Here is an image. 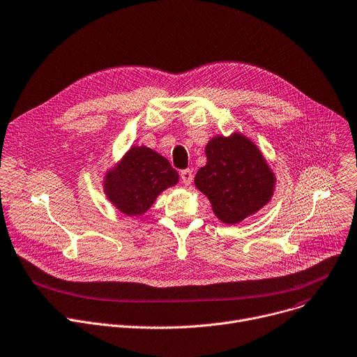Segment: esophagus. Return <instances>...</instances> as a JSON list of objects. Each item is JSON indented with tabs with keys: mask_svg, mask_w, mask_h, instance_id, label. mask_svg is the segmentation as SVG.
<instances>
[{
	"mask_svg": "<svg viewBox=\"0 0 357 357\" xmlns=\"http://www.w3.org/2000/svg\"><path fill=\"white\" fill-rule=\"evenodd\" d=\"M181 179H182V182H183L185 185H189V183L192 182V179H193L192 171H190V169H183V171H181Z\"/></svg>",
	"mask_w": 357,
	"mask_h": 357,
	"instance_id": "obj_1",
	"label": "esophagus"
}]
</instances>
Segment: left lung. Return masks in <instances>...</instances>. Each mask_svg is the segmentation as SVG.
Returning a JSON list of instances; mask_svg holds the SVG:
<instances>
[{"label":"left lung","instance_id":"left-lung-1","mask_svg":"<svg viewBox=\"0 0 357 357\" xmlns=\"http://www.w3.org/2000/svg\"><path fill=\"white\" fill-rule=\"evenodd\" d=\"M205 152L206 165L197 172L195 185L222 222L238 223L271 201L275 174L262 152L245 135L215 137Z\"/></svg>","mask_w":357,"mask_h":357}]
</instances>
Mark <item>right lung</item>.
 Returning a JSON list of instances; mask_svg holds the SVG:
<instances>
[{
  "mask_svg": "<svg viewBox=\"0 0 357 357\" xmlns=\"http://www.w3.org/2000/svg\"><path fill=\"white\" fill-rule=\"evenodd\" d=\"M169 160L146 146H132L105 175L104 189L112 205L128 216L145 213L162 190L178 183Z\"/></svg>",
  "mask_w": 357,
  "mask_h": 357,
  "instance_id": "right-lung-1",
  "label": "right lung"
}]
</instances>
